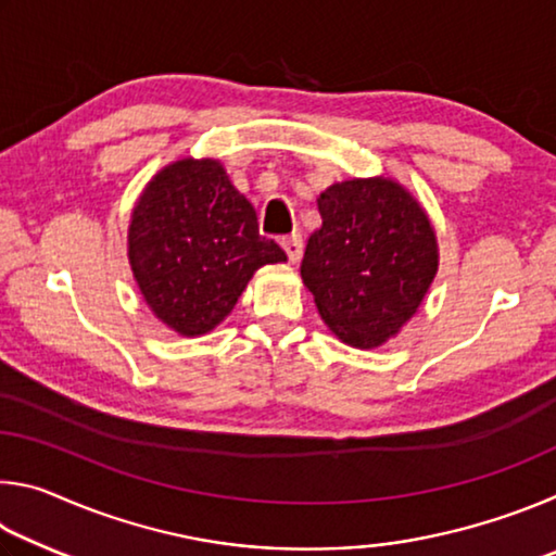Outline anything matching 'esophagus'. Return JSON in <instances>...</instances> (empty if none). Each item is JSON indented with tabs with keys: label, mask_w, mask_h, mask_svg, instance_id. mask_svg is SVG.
I'll list each match as a JSON object with an SVG mask.
<instances>
[{
	"label": "esophagus",
	"mask_w": 556,
	"mask_h": 556,
	"mask_svg": "<svg viewBox=\"0 0 556 556\" xmlns=\"http://www.w3.org/2000/svg\"><path fill=\"white\" fill-rule=\"evenodd\" d=\"M281 248H285L289 262H296L301 260V252H304V240H301L299 232H291L287 238H281Z\"/></svg>",
	"instance_id": "1"
}]
</instances>
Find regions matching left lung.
I'll use <instances>...</instances> for the list:
<instances>
[{
	"instance_id": "left-lung-1",
	"label": "left lung",
	"mask_w": 556,
	"mask_h": 556,
	"mask_svg": "<svg viewBox=\"0 0 556 556\" xmlns=\"http://www.w3.org/2000/svg\"><path fill=\"white\" fill-rule=\"evenodd\" d=\"M301 279L338 341L372 351L425 304L439 271V242L421 203L390 176L345 178L316 199Z\"/></svg>"
}]
</instances>
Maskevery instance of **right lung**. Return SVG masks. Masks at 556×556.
I'll use <instances>...</instances> for the list:
<instances>
[{
    "label": "right lung",
    "mask_w": 556,
    "mask_h": 556,
    "mask_svg": "<svg viewBox=\"0 0 556 556\" xmlns=\"http://www.w3.org/2000/svg\"><path fill=\"white\" fill-rule=\"evenodd\" d=\"M127 260L149 312L174 333L195 338L225 321L260 267L287 255L262 238L255 208L218 159L184 156L139 193Z\"/></svg>",
    "instance_id": "add662e5"
}]
</instances>
